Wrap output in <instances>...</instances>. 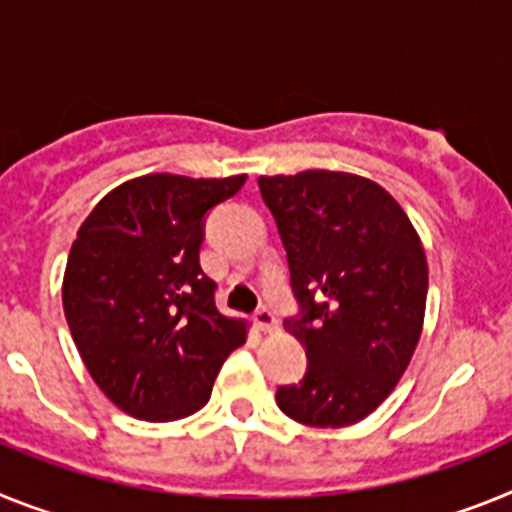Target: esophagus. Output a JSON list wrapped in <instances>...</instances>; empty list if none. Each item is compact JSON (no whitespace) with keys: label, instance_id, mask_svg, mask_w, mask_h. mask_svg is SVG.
<instances>
[{"label":"esophagus","instance_id":"1","mask_svg":"<svg viewBox=\"0 0 512 512\" xmlns=\"http://www.w3.org/2000/svg\"><path fill=\"white\" fill-rule=\"evenodd\" d=\"M255 324H257V327H260L262 332H275V330H278V319H275L273 311L265 309V306L255 311Z\"/></svg>","mask_w":512,"mask_h":512}]
</instances>
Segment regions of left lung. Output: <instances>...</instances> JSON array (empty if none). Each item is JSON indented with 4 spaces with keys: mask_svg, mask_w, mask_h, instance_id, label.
Listing matches in <instances>:
<instances>
[{
    "mask_svg": "<svg viewBox=\"0 0 512 512\" xmlns=\"http://www.w3.org/2000/svg\"><path fill=\"white\" fill-rule=\"evenodd\" d=\"M262 201L286 247L301 317L283 322L309 368L275 402L311 428L371 415L407 371L422 335L428 260L394 198L350 172L262 175Z\"/></svg>",
    "mask_w": 512,
    "mask_h": 512,
    "instance_id": "8db88e82",
    "label": "left lung"
}]
</instances>
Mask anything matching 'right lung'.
Wrapping results in <instances>:
<instances>
[{
  "instance_id": "add662e5",
  "label": "right lung",
  "mask_w": 512,
  "mask_h": 512,
  "mask_svg": "<svg viewBox=\"0 0 512 512\" xmlns=\"http://www.w3.org/2000/svg\"><path fill=\"white\" fill-rule=\"evenodd\" d=\"M244 180L133 177L79 226L61 288L66 322L95 384L131 417L198 412L247 340V322L216 309V283L198 260L206 213Z\"/></svg>"
}]
</instances>
